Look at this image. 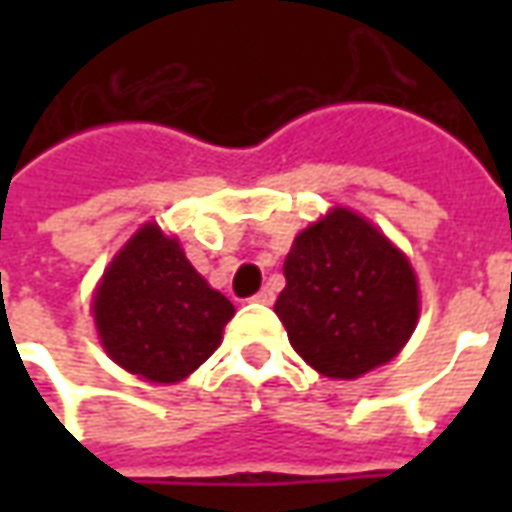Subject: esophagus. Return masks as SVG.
Here are the masks:
<instances>
[{
	"mask_svg": "<svg viewBox=\"0 0 512 512\" xmlns=\"http://www.w3.org/2000/svg\"><path fill=\"white\" fill-rule=\"evenodd\" d=\"M252 301H257V304H271V301H274V290L271 288L257 290L255 296H252Z\"/></svg>",
	"mask_w": 512,
	"mask_h": 512,
	"instance_id": "34e87169",
	"label": "esophagus"
}]
</instances>
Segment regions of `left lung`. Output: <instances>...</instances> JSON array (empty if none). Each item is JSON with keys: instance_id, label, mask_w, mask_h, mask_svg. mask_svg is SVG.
<instances>
[{"instance_id": "1", "label": "left lung", "mask_w": 512, "mask_h": 512, "mask_svg": "<svg viewBox=\"0 0 512 512\" xmlns=\"http://www.w3.org/2000/svg\"><path fill=\"white\" fill-rule=\"evenodd\" d=\"M274 312L326 378H359L400 354L419 318L408 257L365 216L332 208L296 235Z\"/></svg>"}]
</instances>
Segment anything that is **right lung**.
Segmentation results:
<instances>
[{
    "label": "right lung",
    "instance_id": "add662e5",
    "mask_svg": "<svg viewBox=\"0 0 512 512\" xmlns=\"http://www.w3.org/2000/svg\"><path fill=\"white\" fill-rule=\"evenodd\" d=\"M93 315L112 362L153 384H175L222 345L235 307L197 274L178 238L147 222L104 271Z\"/></svg>",
    "mask_w": 512,
    "mask_h": 512
}]
</instances>
